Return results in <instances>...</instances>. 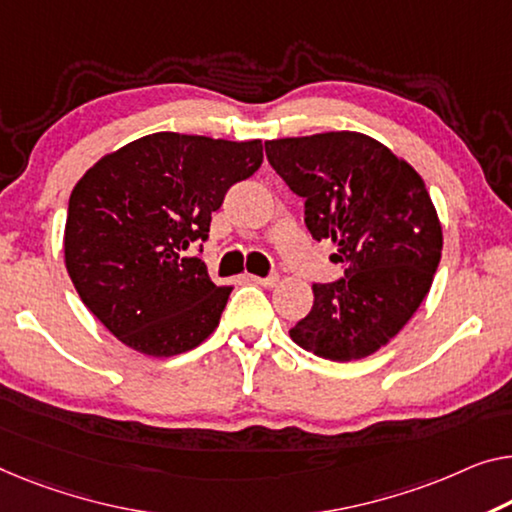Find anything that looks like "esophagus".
<instances>
[{
  "instance_id": "esophagus-1",
  "label": "esophagus",
  "mask_w": 512,
  "mask_h": 512,
  "mask_svg": "<svg viewBox=\"0 0 512 512\" xmlns=\"http://www.w3.org/2000/svg\"><path fill=\"white\" fill-rule=\"evenodd\" d=\"M250 280L253 282H257V285H262V287H276L278 285V276H266V278H262V276H248Z\"/></svg>"
}]
</instances>
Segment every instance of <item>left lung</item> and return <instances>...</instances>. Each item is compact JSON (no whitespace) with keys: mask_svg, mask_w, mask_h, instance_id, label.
Wrapping results in <instances>:
<instances>
[{"mask_svg":"<svg viewBox=\"0 0 512 512\" xmlns=\"http://www.w3.org/2000/svg\"><path fill=\"white\" fill-rule=\"evenodd\" d=\"M305 225L331 239L345 278L312 285L315 303L289 338L329 361L386 347L421 308L441 259V220L425 181L386 144L356 131L282 137L264 144Z\"/></svg>","mask_w":512,"mask_h":512,"instance_id":"left-lung-1","label":"left lung"}]
</instances>
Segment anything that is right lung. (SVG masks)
I'll return each instance as SVG.
<instances>
[{
    "instance_id": "obj_1",
    "label": "right lung",
    "mask_w": 512,
    "mask_h": 512,
    "mask_svg": "<svg viewBox=\"0 0 512 512\" xmlns=\"http://www.w3.org/2000/svg\"><path fill=\"white\" fill-rule=\"evenodd\" d=\"M262 140L151 133L105 154L75 183L64 262L82 303L114 338L170 358L218 329L232 285L188 255L234 183L262 165Z\"/></svg>"
}]
</instances>
